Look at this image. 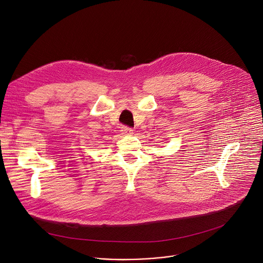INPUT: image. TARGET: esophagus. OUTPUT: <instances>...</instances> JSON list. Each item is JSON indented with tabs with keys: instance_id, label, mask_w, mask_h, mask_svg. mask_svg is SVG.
I'll return each instance as SVG.
<instances>
[{
	"instance_id": "obj_1",
	"label": "esophagus",
	"mask_w": 263,
	"mask_h": 263,
	"mask_svg": "<svg viewBox=\"0 0 263 263\" xmlns=\"http://www.w3.org/2000/svg\"><path fill=\"white\" fill-rule=\"evenodd\" d=\"M121 132H122V134H124V135H130V134H133V129H132V128H129V127H127V126H124V127H122Z\"/></svg>"
}]
</instances>
